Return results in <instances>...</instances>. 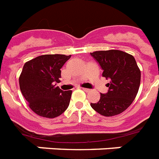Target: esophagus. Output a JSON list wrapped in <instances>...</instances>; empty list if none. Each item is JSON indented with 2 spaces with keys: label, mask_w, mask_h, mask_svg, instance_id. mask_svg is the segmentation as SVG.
<instances>
[{
  "label": "esophagus",
  "mask_w": 159,
  "mask_h": 159,
  "mask_svg": "<svg viewBox=\"0 0 159 159\" xmlns=\"http://www.w3.org/2000/svg\"><path fill=\"white\" fill-rule=\"evenodd\" d=\"M82 89H83L84 92H89L90 91L89 89H86V88H82Z\"/></svg>",
  "instance_id": "obj_1"
}]
</instances>
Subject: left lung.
Returning <instances> with one entry per match:
<instances>
[{
  "label": "left lung",
  "mask_w": 159,
  "mask_h": 159,
  "mask_svg": "<svg viewBox=\"0 0 159 159\" xmlns=\"http://www.w3.org/2000/svg\"><path fill=\"white\" fill-rule=\"evenodd\" d=\"M90 54L103 70L102 76L110 80L107 84L108 92L101 93L99 101L90 105L104 116L121 113L130 106L139 91L141 73L135 59L120 50L96 51Z\"/></svg>",
  "instance_id": "obj_1"
}]
</instances>
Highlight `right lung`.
<instances>
[{"label": "right lung", "mask_w": 159, "mask_h": 159, "mask_svg": "<svg viewBox=\"0 0 159 159\" xmlns=\"http://www.w3.org/2000/svg\"><path fill=\"white\" fill-rule=\"evenodd\" d=\"M71 55H42L25 64L19 82L23 96L37 115L55 118L67 109L72 91H63L57 83L61 69Z\"/></svg>", "instance_id": "obj_1"}]
</instances>
